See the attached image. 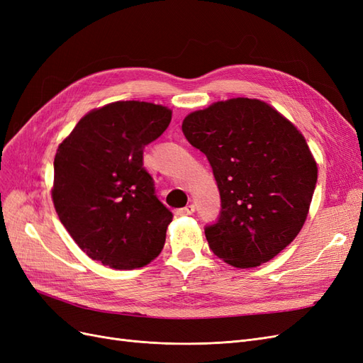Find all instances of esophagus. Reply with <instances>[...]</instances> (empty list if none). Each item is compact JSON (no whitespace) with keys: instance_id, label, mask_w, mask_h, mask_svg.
Here are the masks:
<instances>
[{"instance_id":"1","label":"esophagus","mask_w":363,"mask_h":363,"mask_svg":"<svg viewBox=\"0 0 363 363\" xmlns=\"http://www.w3.org/2000/svg\"><path fill=\"white\" fill-rule=\"evenodd\" d=\"M195 212V206L194 204H188L186 207H182L177 211V215L180 216H186V215H192Z\"/></svg>"}]
</instances>
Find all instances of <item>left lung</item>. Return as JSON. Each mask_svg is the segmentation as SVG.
Segmentation results:
<instances>
[{
	"instance_id": "8db88e82",
	"label": "left lung",
	"mask_w": 363,
	"mask_h": 363,
	"mask_svg": "<svg viewBox=\"0 0 363 363\" xmlns=\"http://www.w3.org/2000/svg\"><path fill=\"white\" fill-rule=\"evenodd\" d=\"M182 130L206 155L221 195L218 223L204 230L213 255L242 269L276 257L303 228L318 179L301 131L244 96L189 113Z\"/></svg>"
}]
</instances>
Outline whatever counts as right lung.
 Returning a JSON list of instances; mask_svg holds the SVG:
<instances>
[{"instance_id": "add662e5", "label": "right lung", "mask_w": 363, "mask_h": 363, "mask_svg": "<svg viewBox=\"0 0 363 363\" xmlns=\"http://www.w3.org/2000/svg\"><path fill=\"white\" fill-rule=\"evenodd\" d=\"M171 118L160 104L115 101L86 113L60 142L54 207L75 244L104 267L142 268L160 255L172 213L156 196L144 147Z\"/></svg>"}]
</instances>
